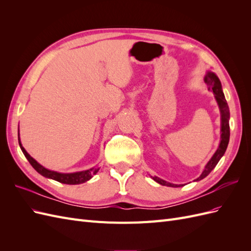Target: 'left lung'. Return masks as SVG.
I'll return each instance as SVG.
<instances>
[{"instance_id": "8db88e82", "label": "left lung", "mask_w": 251, "mask_h": 251, "mask_svg": "<svg viewBox=\"0 0 251 251\" xmlns=\"http://www.w3.org/2000/svg\"><path fill=\"white\" fill-rule=\"evenodd\" d=\"M204 81L206 83L208 90L212 91V93L215 95L216 101L219 105L220 109V113H221V141H220L219 148L217 149V151H215V154L212 155V157L210 158V160L207 162V164L205 165V168L203 170V172L201 173L200 176L195 179L194 181H200L202 179H204L206 176H208L209 173L216 168V165L218 164V162L220 161V159L223 157V155L225 154V151L227 149V146H228L229 142V136H230V131H229V108L228 104H227V101L225 100V96L223 93L222 90V85L221 81H220L219 77L217 75L211 72V71H207L206 75L204 77ZM153 178V180H155L157 183L164 185V186H170V187H181L185 184H174L171 183V182L165 181L163 179H160L157 176H151Z\"/></svg>"}]
</instances>
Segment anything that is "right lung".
<instances>
[{
    "label": "right lung",
    "mask_w": 251,
    "mask_h": 251,
    "mask_svg": "<svg viewBox=\"0 0 251 251\" xmlns=\"http://www.w3.org/2000/svg\"><path fill=\"white\" fill-rule=\"evenodd\" d=\"M18 136H19V144H20V148L23 151V154L25 155V157L27 158V160L29 161V163L32 165V168L44 177L58 181V182H60V183H64V184L74 185V184L85 183V182L89 181L98 171H100V169L95 168V166L92 169L81 171V172H75V173H58V172L48 170V169L45 168V166H43L42 164L37 162L35 159H33L31 156H30L26 151V150L23 148L21 139H20V130H19Z\"/></svg>",
    "instance_id": "obj_1"
}]
</instances>
